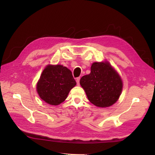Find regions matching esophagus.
Returning a JSON list of instances; mask_svg holds the SVG:
<instances>
[{
  "label": "esophagus",
  "mask_w": 155,
  "mask_h": 155,
  "mask_svg": "<svg viewBox=\"0 0 155 155\" xmlns=\"http://www.w3.org/2000/svg\"><path fill=\"white\" fill-rule=\"evenodd\" d=\"M80 77H78V78H77V79H76V82H77V84L78 85L80 84Z\"/></svg>",
  "instance_id": "34e87169"
}]
</instances>
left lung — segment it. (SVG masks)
<instances>
[{"mask_svg": "<svg viewBox=\"0 0 155 155\" xmlns=\"http://www.w3.org/2000/svg\"><path fill=\"white\" fill-rule=\"evenodd\" d=\"M88 75L83 76L80 84L91 103L99 107H110L119 99L123 81L108 61L94 62Z\"/></svg>", "mask_w": 155, "mask_h": 155, "instance_id": "8db88e82", "label": "left lung"}]
</instances>
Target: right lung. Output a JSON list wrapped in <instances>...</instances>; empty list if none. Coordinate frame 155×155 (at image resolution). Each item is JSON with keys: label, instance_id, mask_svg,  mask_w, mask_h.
I'll use <instances>...</instances> for the list:
<instances>
[{"label": "right lung", "instance_id": "obj_1", "mask_svg": "<svg viewBox=\"0 0 155 155\" xmlns=\"http://www.w3.org/2000/svg\"><path fill=\"white\" fill-rule=\"evenodd\" d=\"M77 83L71 71L63 65L48 64L43 71L36 85L40 98L48 104L59 105Z\"/></svg>", "mask_w": 155, "mask_h": 155}]
</instances>
